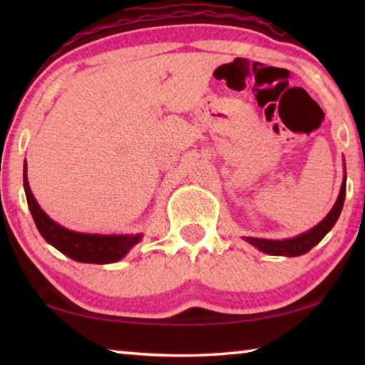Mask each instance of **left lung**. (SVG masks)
<instances>
[{
  "label": "left lung",
  "mask_w": 365,
  "mask_h": 365,
  "mask_svg": "<svg viewBox=\"0 0 365 365\" xmlns=\"http://www.w3.org/2000/svg\"><path fill=\"white\" fill-rule=\"evenodd\" d=\"M344 195H346V175L344 180L341 183V190H339L338 200L333 206L329 215L317 224L311 230L299 235V237L292 238V240H262V238H246V242L251 243L252 246H256L257 250H261L262 252H267V255L272 256H301L306 255L309 250H312L320 240H322L327 233L331 230V227L335 225V222L338 220L339 214H341L343 209V202H344Z\"/></svg>",
  "instance_id": "left-lung-1"
}]
</instances>
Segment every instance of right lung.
Wrapping results in <instances>:
<instances>
[{"instance_id": "add662e5", "label": "right lung", "mask_w": 365, "mask_h": 365, "mask_svg": "<svg viewBox=\"0 0 365 365\" xmlns=\"http://www.w3.org/2000/svg\"><path fill=\"white\" fill-rule=\"evenodd\" d=\"M26 168H24V188H26L27 205L32 212L35 225L41 237L63 255L78 262L110 264L122 259L128 250L141 240V235H90L77 233L61 227L41 211L30 191Z\"/></svg>"}]
</instances>
